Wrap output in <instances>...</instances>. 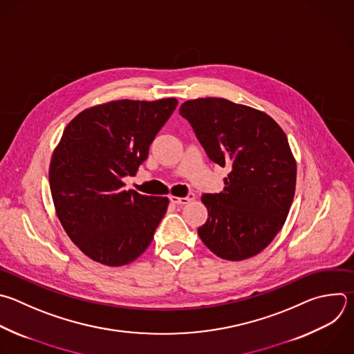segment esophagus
Wrapping results in <instances>:
<instances>
[{
	"mask_svg": "<svg viewBox=\"0 0 354 354\" xmlns=\"http://www.w3.org/2000/svg\"><path fill=\"white\" fill-rule=\"evenodd\" d=\"M169 200H171V203H174V204H176V205H185V204H187L189 201L194 200V194H189V196H186V197H176V196H171V197H169Z\"/></svg>",
	"mask_w": 354,
	"mask_h": 354,
	"instance_id": "esophagus-1",
	"label": "esophagus"
}]
</instances>
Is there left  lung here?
Masks as SVG:
<instances>
[{
	"label": "left lung",
	"mask_w": 354,
	"mask_h": 354,
	"mask_svg": "<svg viewBox=\"0 0 354 354\" xmlns=\"http://www.w3.org/2000/svg\"><path fill=\"white\" fill-rule=\"evenodd\" d=\"M179 112L208 158L230 168L222 192L201 196L208 218L200 239L227 261L259 254L282 229L295 197L296 160L285 132L268 113L218 97L187 100Z\"/></svg>",
	"instance_id": "left-lung-1"
}]
</instances>
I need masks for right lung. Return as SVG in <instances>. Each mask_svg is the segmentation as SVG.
Listing matches in <instances>:
<instances>
[{
    "mask_svg": "<svg viewBox=\"0 0 354 354\" xmlns=\"http://www.w3.org/2000/svg\"><path fill=\"white\" fill-rule=\"evenodd\" d=\"M178 105L174 97L116 100L90 106L68 124L50 162L55 212L71 241L91 260L121 267L150 246L168 197L124 190Z\"/></svg>",
    "mask_w": 354,
    "mask_h": 354,
    "instance_id": "add662e5",
    "label": "right lung"
}]
</instances>
